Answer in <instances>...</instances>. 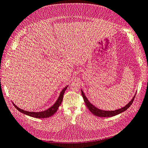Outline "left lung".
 Masks as SVG:
<instances>
[{"instance_id": "left-lung-1", "label": "left lung", "mask_w": 148, "mask_h": 148, "mask_svg": "<svg viewBox=\"0 0 148 148\" xmlns=\"http://www.w3.org/2000/svg\"><path fill=\"white\" fill-rule=\"evenodd\" d=\"M82 95L83 96L84 101L85 102V104H86V106H87L88 109L91 111V112L95 115L97 116V117H113V116H115L116 115H118L120 113L123 112L125 111L127 109H128L130 107V106L132 104L134 99H135V97L136 96V95L134 96V97H133V99L131 100V101L127 105L122 107V108L115 110L106 111V110H102L97 109V107H95L92 104H91V102H89V101L88 100L86 97L85 96V95L83 93V91L82 90Z\"/></svg>"}]
</instances>
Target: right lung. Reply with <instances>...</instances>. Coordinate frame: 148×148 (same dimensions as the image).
I'll use <instances>...</instances> for the list:
<instances>
[{
  "mask_svg": "<svg viewBox=\"0 0 148 148\" xmlns=\"http://www.w3.org/2000/svg\"><path fill=\"white\" fill-rule=\"evenodd\" d=\"M68 87V86L65 87L63 89H62V91H61L60 94V96L58 98L57 101L56 102V103L54 104H53L51 107L50 108L44 110L43 112H28V111H25L24 110H22L21 109H20L19 107H18L15 104H14V103H13V106L15 107V108L18 110H19L20 112L21 113H23L24 114H26L27 115L31 116V117H35V118H39V119H44V118H47L49 117H51L52 115H53L54 114L58 108H59V107L60 106L61 103L62 102V99H63V97H64V92L66 90V89Z\"/></svg>",
  "mask_w": 148,
  "mask_h": 148,
  "instance_id": "right-lung-1",
  "label": "right lung"
}]
</instances>
